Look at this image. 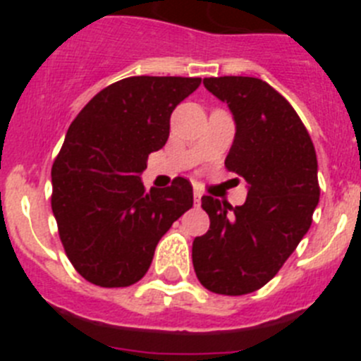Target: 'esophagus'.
I'll return each mask as SVG.
<instances>
[{
	"label": "esophagus",
	"mask_w": 361,
	"mask_h": 361,
	"mask_svg": "<svg viewBox=\"0 0 361 361\" xmlns=\"http://www.w3.org/2000/svg\"><path fill=\"white\" fill-rule=\"evenodd\" d=\"M200 197H202V193H200L199 190H195V193H193V200H195V204H200Z\"/></svg>",
	"instance_id": "esophagus-1"
}]
</instances>
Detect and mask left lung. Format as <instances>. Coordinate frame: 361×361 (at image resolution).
I'll return each instance as SVG.
<instances>
[{
  "instance_id": "obj_1",
  "label": "left lung",
  "mask_w": 361,
  "mask_h": 361,
  "mask_svg": "<svg viewBox=\"0 0 361 361\" xmlns=\"http://www.w3.org/2000/svg\"><path fill=\"white\" fill-rule=\"evenodd\" d=\"M231 110L237 133L226 168L247 180V199L231 208L202 197L206 235L193 240V267L216 295H247L266 286L311 228L320 199L314 145L283 95L257 78H206Z\"/></svg>"
}]
</instances>
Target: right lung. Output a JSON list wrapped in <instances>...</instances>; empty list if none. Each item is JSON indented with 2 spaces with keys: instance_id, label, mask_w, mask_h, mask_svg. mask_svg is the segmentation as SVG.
<instances>
[{
  "instance_id": "right-lung-1",
  "label": "right lung",
  "mask_w": 361,
  "mask_h": 361,
  "mask_svg": "<svg viewBox=\"0 0 361 361\" xmlns=\"http://www.w3.org/2000/svg\"><path fill=\"white\" fill-rule=\"evenodd\" d=\"M200 78L135 75L95 94L72 121L52 164V212L65 253L101 288L146 275L159 240L193 206L184 177L146 191L141 173L170 135V117Z\"/></svg>"
}]
</instances>
